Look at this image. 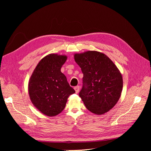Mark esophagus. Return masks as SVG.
I'll list each match as a JSON object with an SVG mask.
<instances>
[{
    "instance_id": "esophagus-1",
    "label": "esophagus",
    "mask_w": 151,
    "mask_h": 151,
    "mask_svg": "<svg viewBox=\"0 0 151 151\" xmlns=\"http://www.w3.org/2000/svg\"><path fill=\"white\" fill-rule=\"evenodd\" d=\"M75 92H76V93H78L79 92H80V87L79 86H76V87H75Z\"/></svg>"
}]
</instances>
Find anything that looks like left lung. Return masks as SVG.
<instances>
[{
	"label": "left lung",
	"mask_w": 151,
	"mask_h": 151,
	"mask_svg": "<svg viewBox=\"0 0 151 151\" xmlns=\"http://www.w3.org/2000/svg\"><path fill=\"white\" fill-rule=\"evenodd\" d=\"M74 59L83 73L79 95L86 107L97 115L109 111L121 96L123 79L119 70L106 54L96 51L75 53Z\"/></svg>",
	"instance_id": "8db88e82"
}]
</instances>
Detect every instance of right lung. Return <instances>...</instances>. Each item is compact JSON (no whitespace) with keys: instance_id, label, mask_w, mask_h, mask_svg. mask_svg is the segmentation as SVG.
<instances>
[{"instance_id":"obj_1","label":"right lung","mask_w":151,"mask_h":151,"mask_svg":"<svg viewBox=\"0 0 151 151\" xmlns=\"http://www.w3.org/2000/svg\"><path fill=\"white\" fill-rule=\"evenodd\" d=\"M65 55L50 54L38 62L28 83V92L34 106L44 115L53 117L64 109L67 99L75 92L70 86L61 67Z\"/></svg>"}]
</instances>
